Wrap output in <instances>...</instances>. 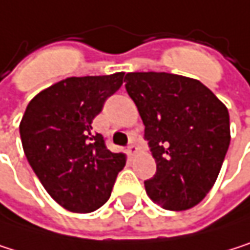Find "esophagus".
<instances>
[{"instance_id": "34e87169", "label": "esophagus", "mask_w": 250, "mask_h": 250, "mask_svg": "<svg viewBox=\"0 0 250 250\" xmlns=\"http://www.w3.org/2000/svg\"><path fill=\"white\" fill-rule=\"evenodd\" d=\"M138 151H139V149H138V146H136L135 144H132V145L127 148V154H129L130 157H135V155L138 154Z\"/></svg>"}]
</instances>
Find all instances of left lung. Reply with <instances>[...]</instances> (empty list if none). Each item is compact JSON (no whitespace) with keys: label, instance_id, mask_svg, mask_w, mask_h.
<instances>
[{"label":"left lung","instance_id":"8db88e82","mask_svg":"<svg viewBox=\"0 0 250 250\" xmlns=\"http://www.w3.org/2000/svg\"><path fill=\"white\" fill-rule=\"evenodd\" d=\"M124 82L157 163L145 182L148 196L168 211L193 208L214 186L230 145L227 106L199 80L179 74L138 71Z\"/></svg>","mask_w":250,"mask_h":250}]
</instances>
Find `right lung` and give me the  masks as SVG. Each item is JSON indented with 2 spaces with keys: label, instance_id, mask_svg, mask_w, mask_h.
<instances>
[{
  "label": "right lung",
  "instance_id": "right-lung-1",
  "mask_svg": "<svg viewBox=\"0 0 250 250\" xmlns=\"http://www.w3.org/2000/svg\"><path fill=\"white\" fill-rule=\"evenodd\" d=\"M124 73L67 77L39 92L20 121L24 155L49 196L62 208L86 214L111 195L126 155L105 146L92 121Z\"/></svg>",
  "mask_w": 250,
  "mask_h": 250
}]
</instances>
